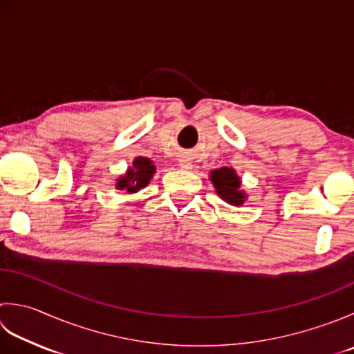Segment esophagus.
<instances>
[{"label": "esophagus", "mask_w": 354, "mask_h": 354, "mask_svg": "<svg viewBox=\"0 0 354 354\" xmlns=\"http://www.w3.org/2000/svg\"><path fill=\"white\" fill-rule=\"evenodd\" d=\"M179 167L184 169V170H190L193 167L192 159L189 156H181V158H179Z\"/></svg>", "instance_id": "1"}]
</instances>
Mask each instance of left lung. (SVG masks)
Here are the masks:
<instances>
[{
	"label": "left lung",
	"mask_w": 354,
	"mask_h": 354,
	"mask_svg": "<svg viewBox=\"0 0 354 354\" xmlns=\"http://www.w3.org/2000/svg\"><path fill=\"white\" fill-rule=\"evenodd\" d=\"M209 179L212 181L218 196L233 207H242L248 195L242 190V181L238 173L232 167H221L210 171Z\"/></svg>",
	"instance_id": "obj_1"
}]
</instances>
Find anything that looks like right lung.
I'll return each instance as SVG.
<instances>
[{"label": "right lung", "mask_w": 354, "mask_h": 354, "mask_svg": "<svg viewBox=\"0 0 354 354\" xmlns=\"http://www.w3.org/2000/svg\"><path fill=\"white\" fill-rule=\"evenodd\" d=\"M155 173L156 165L150 158L136 156L131 165H129L126 173L116 178L115 189L124 190L130 193V195H133V193H138L150 184V179L153 178Z\"/></svg>", "instance_id": "add662e5"}]
</instances>
